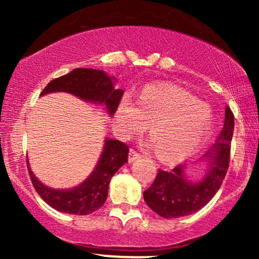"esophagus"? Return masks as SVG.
<instances>
[{
    "label": "esophagus",
    "instance_id": "esophagus-1",
    "mask_svg": "<svg viewBox=\"0 0 259 259\" xmlns=\"http://www.w3.org/2000/svg\"><path fill=\"white\" fill-rule=\"evenodd\" d=\"M139 158H141V154L136 152L134 148H130V151H129V162H134V160H136Z\"/></svg>",
    "mask_w": 259,
    "mask_h": 259
}]
</instances>
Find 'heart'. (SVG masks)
<instances>
[{
  "instance_id": "1",
  "label": "heart",
  "mask_w": 259,
  "mask_h": 259,
  "mask_svg": "<svg viewBox=\"0 0 259 259\" xmlns=\"http://www.w3.org/2000/svg\"><path fill=\"white\" fill-rule=\"evenodd\" d=\"M146 125L151 145L165 162H178L194 154L209 138L212 123L208 109L195 97L173 85H147L136 96L120 100L115 127L124 138L142 133Z\"/></svg>"
}]
</instances>
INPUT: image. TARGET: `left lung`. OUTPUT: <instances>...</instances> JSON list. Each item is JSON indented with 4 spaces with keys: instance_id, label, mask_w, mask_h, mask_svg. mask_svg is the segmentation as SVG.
I'll use <instances>...</instances> for the list:
<instances>
[{
    "instance_id": "obj_1",
    "label": "left lung",
    "mask_w": 259,
    "mask_h": 259,
    "mask_svg": "<svg viewBox=\"0 0 259 259\" xmlns=\"http://www.w3.org/2000/svg\"><path fill=\"white\" fill-rule=\"evenodd\" d=\"M234 134V114L225 108V120L210 154V167L200 181L187 180L183 165L171 170L158 169L153 184L145 190L147 206L163 218H179L201 209L213 198L224 180L230 160V145Z\"/></svg>"
}]
</instances>
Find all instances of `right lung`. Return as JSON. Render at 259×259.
Masks as SVG:
<instances>
[{"label":"right lung","mask_w":259,"mask_h":259,"mask_svg":"<svg viewBox=\"0 0 259 259\" xmlns=\"http://www.w3.org/2000/svg\"><path fill=\"white\" fill-rule=\"evenodd\" d=\"M51 92H68L88 102L103 103L111 115L117 111L124 94L120 89H114V78H109L103 70L91 68H76L67 75L53 79L41 95ZM127 153L129 146L124 142L106 139L102 154L90 177L79 186L68 190H55L44 185L32 174L29 162L26 164L32 185L47 204L59 212L86 215L103 206L112 177L127 162Z\"/></svg>","instance_id":"obj_1"}]
</instances>
